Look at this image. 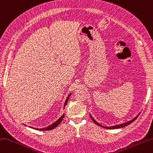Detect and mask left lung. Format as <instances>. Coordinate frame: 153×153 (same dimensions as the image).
Masks as SVG:
<instances>
[{
	"mask_svg": "<svg viewBox=\"0 0 153 153\" xmlns=\"http://www.w3.org/2000/svg\"><path fill=\"white\" fill-rule=\"evenodd\" d=\"M139 114H140V113L135 117H134L133 119H131V120L129 121L125 122V123H121V124H119V125H113V126H109V127L103 126L102 125L100 124L97 121H95V119H94V118L93 117L91 116V115L90 114V113H89V115H90V117H91V119L93 120V121H94L96 125H99V126H100V127H103V128H109V129H113V128H122V127H125V126H127V125H130V124L131 123H133L134 121L136 120V119H137V117H138Z\"/></svg>",
	"mask_w": 153,
	"mask_h": 153,
	"instance_id": "8db88e82",
	"label": "left lung"
}]
</instances>
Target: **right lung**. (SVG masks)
Returning a JSON list of instances; mask_svg holds the SVG:
<instances>
[{"instance_id":"add662e5","label":"right lung","mask_w":153,"mask_h":153,"mask_svg":"<svg viewBox=\"0 0 153 153\" xmlns=\"http://www.w3.org/2000/svg\"><path fill=\"white\" fill-rule=\"evenodd\" d=\"M71 94H71V93H70V94L68 95V97L66 98V100H65L64 105V109H65V106H66L68 101L69 100V99H70V97L71 96ZM64 114L62 115L60 117H59L58 119V120L56 121L54 123H53L52 124H51V125H48V126H47L46 127H44V128H35V127H29L30 128H34V129H36V130H39V131H49V130H52V129H53V128H54L58 126V125H59V123H60L62 122V121L63 120V119H64ZM24 125H25V124H24Z\"/></svg>"}]
</instances>
